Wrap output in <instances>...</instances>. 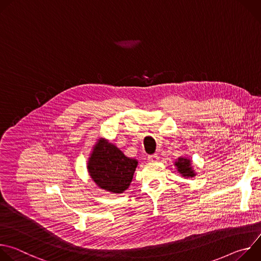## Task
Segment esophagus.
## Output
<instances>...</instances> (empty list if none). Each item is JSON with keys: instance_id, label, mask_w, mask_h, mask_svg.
I'll return each instance as SVG.
<instances>
[{"instance_id": "esophagus-1", "label": "esophagus", "mask_w": 261, "mask_h": 261, "mask_svg": "<svg viewBox=\"0 0 261 261\" xmlns=\"http://www.w3.org/2000/svg\"><path fill=\"white\" fill-rule=\"evenodd\" d=\"M147 160L150 162H157L159 160V156L157 154H153V155H148L147 156Z\"/></svg>"}]
</instances>
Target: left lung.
Returning <instances> with one entry per match:
<instances>
[{
    "mask_svg": "<svg viewBox=\"0 0 261 261\" xmlns=\"http://www.w3.org/2000/svg\"><path fill=\"white\" fill-rule=\"evenodd\" d=\"M175 166L177 168V171L182 175L187 177H193L195 175L194 170L191 166V161L186 158H178L175 162Z\"/></svg>",
    "mask_w": 261,
    "mask_h": 261,
    "instance_id": "1",
    "label": "left lung"
}]
</instances>
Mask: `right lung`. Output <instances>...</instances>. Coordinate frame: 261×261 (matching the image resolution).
Here are the masks:
<instances>
[{"mask_svg":"<svg viewBox=\"0 0 261 261\" xmlns=\"http://www.w3.org/2000/svg\"><path fill=\"white\" fill-rule=\"evenodd\" d=\"M137 163V160L126 157L116 145L100 138L89 158L88 170L103 190L123 193L132 181Z\"/></svg>","mask_w":261,"mask_h":261,"instance_id":"obj_1","label":"right lung"}]
</instances>
